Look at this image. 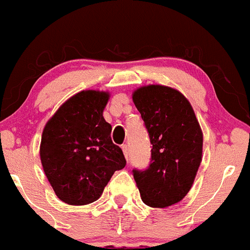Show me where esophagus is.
<instances>
[{
    "mask_svg": "<svg viewBox=\"0 0 250 250\" xmlns=\"http://www.w3.org/2000/svg\"><path fill=\"white\" fill-rule=\"evenodd\" d=\"M122 150H123V153H125V159H129V152H128V146L127 145H122Z\"/></svg>",
    "mask_w": 250,
    "mask_h": 250,
    "instance_id": "obj_1",
    "label": "esophagus"
}]
</instances>
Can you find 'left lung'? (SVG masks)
Masks as SVG:
<instances>
[{
	"label": "left lung",
	"mask_w": 250,
	"mask_h": 250,
	"mask_svg": "<svg viewBox=\"0 0 250 250\" xmlns=\"http://www.w3.org/2000/svg\"><path fill=\"white\" fill-rule=\"evenodd\" d=\"M149 136V166L133 169L142 201L164 208L178 203L189 192L202 162L203 134L192 105L170 87H141L133 93Z\"/></svg>",
	"instance_id": "8db88e82"
}]
</instances>
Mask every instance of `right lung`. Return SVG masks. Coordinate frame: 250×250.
<instances>
[{
  "label": "right lung",
  "instance_id": "add662e5",
  "mask_svg": "<svg viewBox=\"0 0 250 250\" xmlns=\"http://www.w3.org/2000/svg\"><path fill=\"white\" fill-rule=\"evenodd\" d=\"M107 92L82 91L61 105L47 122L41 162L61 201L83 206L97 201L125 158L112 142V125L103 118Z\"/></svg>",
  "mask_w": 250,
  "mask_h": 250
}]
</instances>
